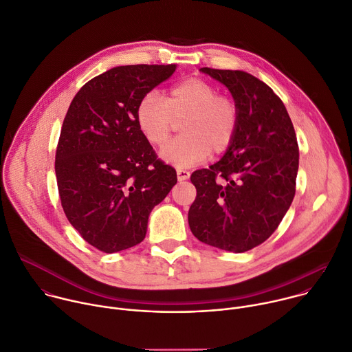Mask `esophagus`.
<instances>
[{
    "mask_svg": "<svg viewBox=\"0 0 352 352\" xmlns=\"http://www.w3.org/2000/svg\"><path fill=\"white\" fill-rule=\"evenodd\" d=\"M189 171H186V170H182V168H179V170H177V178H178V181H185V179H188L189 178Z\"/></svg>",
    "mask_w": 352,
    "mask_h": 352,
    "instance_id": "obj_1",
    "label": "esophagus"
}]
</instances>
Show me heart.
Here are the masks:
<instances>
[{"label":"heart","mask_w":352,"mask_h":352,"mask_svg":"<svg viewBox=\"0 0 352 352\" xmlns=\"http://www.w3.org/2000/svg\"><path fill=\"white\" fill-rule=\"evenodd\" d=\"M181 120L184 135L167 143L160 156L184 168L204 162L212 150L216 155L226 152L238 131L239 109L231 96L219 94L217 87L202 78L174 85L166 97L148 91L136 109L138 126L153 146L164 144Z\"/></svg>","instance_id":"obj_1"}]
</instances>
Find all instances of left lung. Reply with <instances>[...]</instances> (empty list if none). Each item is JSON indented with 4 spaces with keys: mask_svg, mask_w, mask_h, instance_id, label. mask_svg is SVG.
<instances>
[{
    "mask_svg": "<svg viewBox=\"0 0 352 352\" xmlns=\"http://www.w3.org/2000/svg\"><path fill=\"white\" fill-rule=\"evenodd\" d=\"M223 83L239 109L234 142L220 162L196 170L192 234L228 252H246L278 227L295 195L299 150L281 98L243 71L200 68Z\"/></svg>",
    "mask_w": 352,
    "mask_h": 352,
    "instance_id": "obj_1",
    "label": "left lung"
}]
</instances>
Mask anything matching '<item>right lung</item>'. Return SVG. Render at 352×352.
Here are the masks:
<instances>
[{
    "instance_id": "add662e5",
    "label": "right lung",
    "mask_w": 352,
    "mask_h": 352,
    "mask_svg": "<svg viewBox=\"0 0 352 352\" xmlns=\"http://www.w3.org/2000/svg\"><path fill=\"white\" fill-rule=\"evenodd\" d=\"M177 65L116 67L85 83L64 118L56 175L64 213L80 236L106 254L140 243L150 212L177 184L136 121L144 94Z\"/></svg>"
}]
</instances>
